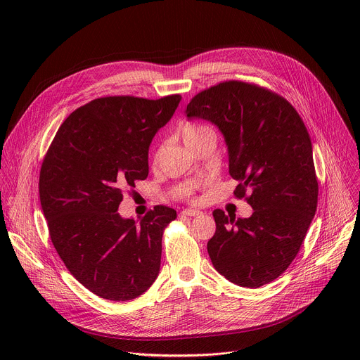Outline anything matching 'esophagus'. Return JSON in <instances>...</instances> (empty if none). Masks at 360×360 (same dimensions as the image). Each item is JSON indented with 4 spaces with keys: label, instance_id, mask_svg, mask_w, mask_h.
<instances>
[{
    "label": "esophagus",
    "instance_id": "1",
    "mask_svg": "<svg viewBox=\"0 0 360 360\" xmlns=\"http://www.w3.org/2000/svg\"><path fill=\"white\" fill-rule=\"evenodd\" d=\"M198 215H202L200 211H196V210H185L181 212V218H186V217H198Z\"/></svg>",
    "mask_w": 360,
    "mask_h": 360
}]
</instances>
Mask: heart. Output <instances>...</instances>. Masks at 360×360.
<instances>
[{
	"mask_svg": "<svg viewBox=\"0 0 360 360\" xmlns=\"http://www.w3.org/2000/svg\"><path fill=\"white\" fill-rule=\"evenodd\" d=\"M208 135H215L214 131L207 127V125H200V124H186L181 128V138L186 146L192 145L193 142H198L199 139L208 136Z\"/></svg>",
	"mask_w": 360,
	"mask_h": 360,
	"instance_id": "obj_1",
	"label": "heart"
}]
</instances>
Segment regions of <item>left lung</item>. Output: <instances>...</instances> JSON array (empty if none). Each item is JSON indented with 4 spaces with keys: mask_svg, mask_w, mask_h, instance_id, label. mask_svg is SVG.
Listing matches in <instances>:
<instances>
[{
    "mask_svg": "<svg viewBox=\"0 0 360 360\" xmlns=\"http://www.w3.org/2000/svg\"><path fill=\"white\" fill-rule=\"evenodd\" d=\"M185 114L221 131L229 174L239 182L235 195L250 191L249 218L214 211L212 265L243 288L275 281L297 255L318 205L312 142L303 121L282 96L239 81L199 92Z\"/></svg>",
    "mask_w": 360,
    "mask_h": 360,
    "instance_id": "1",
    "label": "left lung"
}]
</instances>
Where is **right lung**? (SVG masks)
<instances>
[{
    "mask_svg": "<svg viewBox=\"0 0 360 360\" xmlns=\"http://www.w3.org/2000/svg\"><path fill=\"white\" fill-rule=\"evenodd\" d=\"M181 99H94L63 122L42 162L51 240L74 278L104 299H135L158 278L162 231L176 211L160 205L135 221L118 208L122 191L146 179L149 145Z\"/></svg>",
    "mask_w": 360,
    "mask_h": 360,
    "instance_id": "obj_1",
    "label": "right lung"
}]
</instances>
